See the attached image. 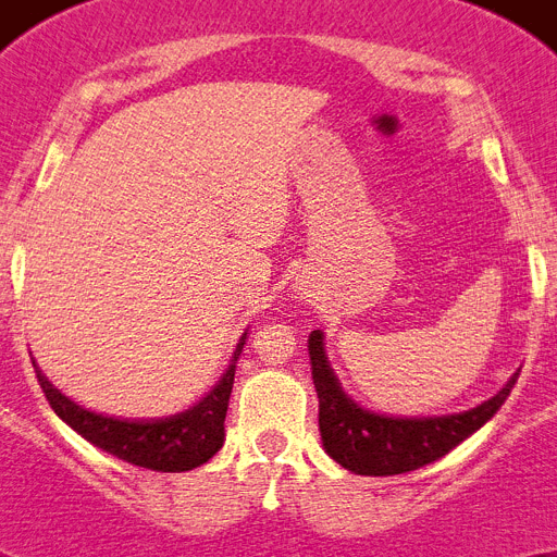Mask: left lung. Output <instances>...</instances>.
Returning a JSON list of instances; mask_svg holds the SVG:
<instances>
[{"instance_id":"left-lung-1","label":"left lung","mask_w":557,"mask_h":557,"mask_svg":"<svg viewBox=\"0 0 557 557\" xmlns=\"http://www.w3.org/2000/svg\"><path fill=\"white\" fill-rule=\"evenodd\" d=\"M309 362L318 391V424H321L323 449L343 469L366 476H393L416 471L426 462L444 457L446 451L474 435L494 412L505 405L516 385V376L494 398L480 407L455 416L435 418H396L379 416L346 396L334 376L323 351V332L309 334Z\"/></svg>"}]
</instances>
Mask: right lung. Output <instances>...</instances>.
Instances as JSON below:
<instances>
[{
    "mask_svg": "<svg viewBox=\"0 0 557 557\" xmlns=\"http://www.w3.org/2000/svg\"><path fill=\"white\" fill-rule=\"evenodd\" d=\"M245 337L236 346L228 371L223 373L214 391L203 396L195 407L170 418H150V421H127L91 412L63 396L41 371L36 368L38 385L47 396L49 407L63 418L77 435L88 444L100 446L108 455L141 466L150 471H191L218 455L225 441V410H228L231 387H234L236 359L243 354Z\"/></svg>",
    "mask_w": 557,
    "mask_h": 557,
    "instance_id": "add662e5",
    "label": "right lung"
}]
</instances>
